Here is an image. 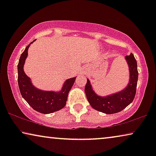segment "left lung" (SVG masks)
<instances>
[{
  "instance_id": "8db88e82",
  "label": "left lung",
  "mask_w": 156,
  "mask_h": 156,
  "mask_svg": "<svg viewBox=\"0 0 156 156\" xmlns=\"http://www.w3.org/2000/svg\"><path fill=\"white\" fill-rule=\"evenodd\" d=\"M126 59L129 65L130 80L128 87L121 92L101 97L94 92L89 81L87 80L84 89L85 93L87 100L94 109L108 114H115L124 109L133 101L138 78L137 62L133 54L126 56Z\"/></svg>"
}]
</instances>
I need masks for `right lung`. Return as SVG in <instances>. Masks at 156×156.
<instances>
[{
	"label": "right lung",
	"mask_w": 156,
	"mask_h": 156,
	"mask_svg": "<svg viewBox=\"0 0 156 156\" xmlns=\"http://www.w3.org/2000/svg\"><path fill=\"white\" fill-rule=\"evenodd\" d=\"M30 44L25 48L24 52L21 54L18 65V82L21 95L33 109L42 114H50L60 110L66 105L68 94L73 86L76 77L66 81L62 89L58 93L42 91L35 88L32 84L30 78L23 71V65Z\"/></svg>",
	"instance_id": "obj_1"
}]
</instances>
